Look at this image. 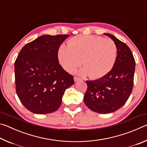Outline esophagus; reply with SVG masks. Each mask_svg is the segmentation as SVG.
Masks as SVG:
<instances>
[{"label":"esophagus","instance_id":"esophagus-1","mask_svg":"<svg viewBox=\"0 0 147 147\" xmlns=\"http://www.w3.org/2000/svg\"><path fill=\"white\" fill-rule=\"evenodd\" d=\"M80 80H81V78H78V77H76V76H74V82H77V81Z\"/></svg>","mask_w":147,"mask_h":147}]
</instances>
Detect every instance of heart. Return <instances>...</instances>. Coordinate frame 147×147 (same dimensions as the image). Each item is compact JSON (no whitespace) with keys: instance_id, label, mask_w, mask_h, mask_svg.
Wrapping results in <instances>:
<instances>
[{"instance_id":"b5f03b06","label":"heart","mask_w":147,"mask_h":147,"mask_svg":"<svg viewBox=\"0 0 147 147\" xmlns=\"http://www.w3.org/2000/svg\"><path fill=\"white\" fill-rule=\"evenodd\" d=\"M117 46L111 39L93 36H78L68 42V46L61 45L58 59L65 70L72 72L82 63L84 68L81 75L89 74L91 78L106 76L113 69L117 59Z\"/></svg>"}]
</instances>
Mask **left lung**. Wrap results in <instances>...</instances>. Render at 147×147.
<instances>
[{
    "mask_svg": "<svg viewBox=\"0 0 147 147\" xmlns=\"http://www.w3.org/2000/svg\"><path fill=\"white\" fill-rule=\"evenodd\" d=\"M114 41L117 55L113 69L102 78L86 81L88 89L84 103L91 110L109 113L121 108L130 96L134 86L136 62L130 48L110 34H104Z\"/></svg>",
    "mask_w": 147,
    "mask_h": 147,
    "instance_id": "8db88e82",
    "label": "left lung"
}]
</instances>
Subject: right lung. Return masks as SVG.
<instances>
[{
  "mask_svg": "<svg viewBox=\"0 0 147 147\" xmlns=\"http://www.w3.org/2000/svg\"><path fill=\"white\" fill-rule=\"evenodd\" d=\"M69 35H43L21 50L15 61L16 92L25 108L36 114L56 111L73 76L59 64V46Z\"/></svg>",
  "mask_w": 147,
  "mask_h": 147,
  "instance_id": "1",
  "label": "right lung"
}]
</instances>
